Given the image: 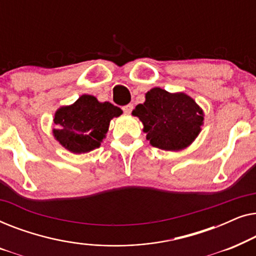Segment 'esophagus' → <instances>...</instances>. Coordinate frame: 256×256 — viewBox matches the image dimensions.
Masks as SVG:
<instances>
[{"label": "esophagus", "instance_id": "34e87169", "mask_svg": "<svg viewBox=\"0 0 256 256\" xmlns=\"http://www.w3.org/2000/svg\"><path fill=\"white\" fill-rule=\"evenodd\" d=\"M122 110H124V112L126 114H130L132 110V104H126V106L122 107Z\"/></svg>", "mask_w": 256, "mask_h": 256}]
</instances>
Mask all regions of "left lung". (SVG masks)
<instances>
[{"label":"left lung","instance_id":"8db88e82","mask_svg":"<svg viewBox=\"0 0 256 256\" xmlns=\"http://www.w3.org/2000/svg\"><path fill=\"white\" fill-rule=\"evenodd\" d=\"M140 118L146 140L155 148L180 152L197 138L204 124V110L183 92L170 93L154 87L146 93V101L132 110Z\"/></svg>","mask_w":256,"mask_h":256}]
</instances>
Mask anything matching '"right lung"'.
<instances>
[{"instance_id":"1","label":"right lung","mask_w":256,"mask_h":256,"mask_svg":"<svg viewBox=\"0 0 256 256\" xmlns=\"http://www.w3.org/2000/svg\"><path fill=\"white\" fill-rule=\"evenodd\" d=\"M121 114V108L110 102H100L96 96L82 94L76 102L56 110L52 135L70 152H90L99 148L110 120Z\"/></svg>"}]
</instances>
